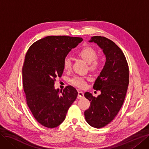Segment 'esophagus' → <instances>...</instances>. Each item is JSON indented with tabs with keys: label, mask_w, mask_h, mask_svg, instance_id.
I'll use <instances>...</instances> for the list:
<instances>
[{
	"label": "esophagus",
	"mask_w": 149,
	"mask_h": 149,
	"mask_svg": "<svg viewBox=\"0 0 149 149\" xmlns=\"http://www.w3.org/2000/svg\"><path fill=\"white\" fill-rule=\"evenodd\" d=\"M84 96V93L83 91H79V95H78V98L80 99L81 97H83Z\"/></svg>",
	"instance_id": "1"
}]
</instances>
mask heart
Wrapping results in <instances>:
<instances>
[{"instance_id": "heart-1", "label": "heart", "mask_w": 149, "mask_h": 149, "mask_svg": "<svg viewBox=\"0 0 149 149\" xmlns=\"http://www.w3.org/2000/svg\"><path fill=\"white\" fill-rule=\"evenodd\" d=\"M77 55L88 63H89V68L92 70H97L100 69L103 64L102 59L97 57V52L95 48L90 46H86L80 49L77 53ZM72 61L69 57L67 56L64 59L63 67L64 70L70 69ZM71 84L74 86L80 88H84L86 86V81L84 77L80 76H75L70 80Z\"/></svg>"}]
</instances>
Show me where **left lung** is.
Returning a JSON list of instances; mask_svg holds the SVG:
<instances>
[{
  "instance_id": "obj_1",
  "label": "left lung",
  "mask_w": 149,
  "mask_h": 149,
  "mask_svg": "<svg viewBox=\"0 0 149 149\" xmlns=\"http://www.w3.org/2000/svg\"><path fill=\"white\" fill-rule=\"evenodd\" d=\"M90 42L103 49L106 61L93 85L95 90L101 91V95L96 97L88 92L84 94L90 101L84 115L92 127L101 128L112 122L123 105L129 84V68L122 49L111 40L93 36Z\"/></svg>"
}]
</instances>
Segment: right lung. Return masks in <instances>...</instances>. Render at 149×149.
I'll return each instance as SVG.
<instances>
[{
  "mask_svg": "<svg viewBox=\"0 0 149 149\" xmlns=\"http://www.w3.org/2000/svg\"><path fill=\"white\" fill-rule=\"evenodd\" d=\"M82 40L81 37L47 36L33 43L26 54L23 85L26 103L35 119L45 127L61 124L77 97V91L71 85L59 92L54 84L63 73L64 59Z\"/></svg>",
  "mask_w": 149,
  "mask_h": 149,
  "instance_id": "right-lung-1",
  "label": "right lung"
}]
</instances>
